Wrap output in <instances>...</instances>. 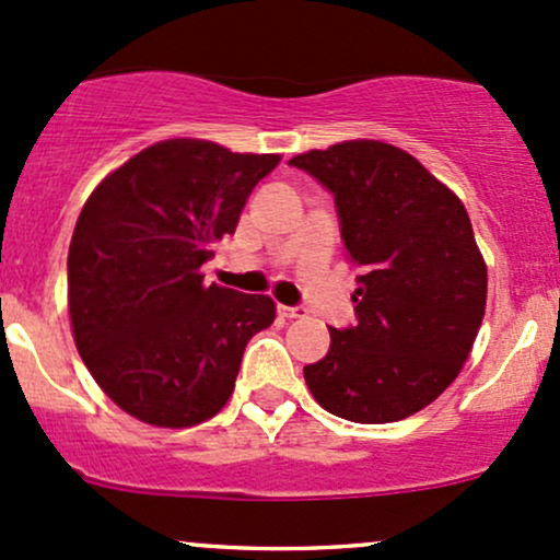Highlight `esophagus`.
<instances>
[{
	"label": "esophagus",
	"instance_id": "34e87169",
	"mask_svg": "<svg viewBox=\"0 0 560 560\" xmlns=\"http://www.w3.org/2000/svg\"><path fill=\"white\" fill-rule=\"evenodd\" d=\"M278 312L282 314V317H288V319L306 317V306H301V304H296V306H285V304H280V306H278Z\"/></svg>",
	"mask_w": 560,
	"mask_h": 560
}]
</instances>
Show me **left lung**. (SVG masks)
Wrapping results in <instances>:
<instances>
[{
	"label": "left lung",
	"instance_id": "left-lung-1",
	"mask_svg": "<svg viewBox=\"0 0 560 560\" xmlns=\"http://www.w3.org/2000/svg\"><path fill=\"white\" fill-rule=\"evenodd\" d=\"M336 200L341 241L362 269L349 328L306 364L314 399L343 420L394 423L460 373L487 306V267L466 206L405 150L351 140L288 161Z\"/></svg>",
	"mask_w": 560,
	"mask_h": 560
}]
</instances>
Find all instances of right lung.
<instances>
[{
	"label": "right lung",
	"mask_w": 560,
	"mask_h": 560,
	"mask_svg": "<svg viewBox=\"0 0 560 560\" xmlns=\"http://www.w3.org/2000/svg\"><path fill=\"white\" fill-rule=\"evenodd\" d=\"M280 155L203 140L150 144L105 177L68 248L73 338L97 386L129 416L187 429L228 405L243 351L275 319L269 296L206 285L200 267L235 235Z\"/></svg>",
	"instance_id": "obj_1"
}]
</instances>
